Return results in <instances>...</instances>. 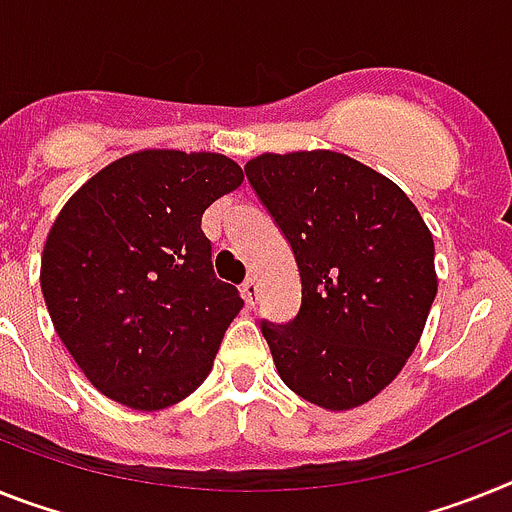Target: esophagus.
I'll return each mask as SVG.
<instances>
[{
  "instance_id": "esophagus-1",
  "label": "esophagus",
  "mask_w": 512,
  "mask_h": 512,
  "mask_svg": "<svg viewBox=\"0 0 512 512\" xmlns=\"http://www.w3.org/2000/svg\"><path fill=\"white\" fill-rule=\"evenodd\" d=\"M242 294H244V302H247L249 307H255L257 299H260V286H257L255 278H249V281H244Z\"/></svg>"
}]
</instances>
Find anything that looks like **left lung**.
<instances>
[{
    "label": "left lung",
    "mask_w": 512,
    "mask_h": 512,
    "mask_svg": "<svg viewBox=\"0 0 512 512\" xmlns=\"http://www.w3.org/2000/svg\"><path fill=\"white\" fill-rule=\"evenodd\" d=\"M244 171L302 278L294 322H263L278 375L320 409L372 401L409 362L435 302L427 223L398 184L336 150L263 153Z\"/></svg>",
    "instance_id": "obj_1"
}]
</instances>
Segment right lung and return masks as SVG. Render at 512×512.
Returning <instances> with one entry per match:
<instances>
[{
    "label": "right lung",
    "instance_id": "1",
    "mask_svg": "<svg viewBox=\"0 0 512 512\" xmlns=\"http://www.w3.org/2000/svg\"><path fill=\"white\" fill-rule=\"evenodd\" d=\"M242 182V166L221 153L137 150L59 210L41 291L64 349L106 398L158 411L210 375L244 302L213 273L200 223Z\"/></svg>",
    "mask_w": 512,
    "mask_h": 512
}]
</instances>
